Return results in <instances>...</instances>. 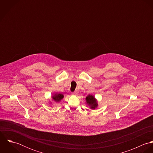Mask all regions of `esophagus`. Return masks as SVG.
<instances>
[{
    "label": "esophagus",
    "mask_w": 153,
    "mask_h": 153,
    "mask_svg": "<svg viewBox=\"0 0 153 153\" xmlns=\"http://www.w3.org/2000/svg\"><path fill=\"white\" fill-rule=\"evenodd\" d=\"M78 91H75V92H72V95H76L78 94Z\"/></svg>",
    "instance_id": "esophagus-1"
}]
</instances>
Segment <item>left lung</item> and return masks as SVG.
I'll return each mask as SVG.
<instances>
[{
	"instance_id": "obj_1",
	"label": "left lung",
	"mask_w": 153,
	"mask_h": 153,
	"mask_svg": "<svg viewBox=\"0 0 153 153\" xmlns=\"http://www.w3.org/2000/svg\"><path fill=\"white\" fill-rule=\"evenodd\" d=\"M86 104L90 107L91 109H95L98 106L97 100L94 95H88L85 98Z\"/></svg>"
}]
</instances>
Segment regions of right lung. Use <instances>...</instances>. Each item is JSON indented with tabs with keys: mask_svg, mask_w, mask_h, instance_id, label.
I'll return each instance as SVG.
<instances>
[{
	"mask_svg": "<svg viewBox=\"0 0 153 153\" xmlns=\"http://www.w3.org/2000/svg\"><path fill=\"white\" fill-rule=\"evenodd\" d=\"M64 98V95L61 94H58V93H56V94H54L52 96V99L56 102H60L62 99Z\"/></svg>",
	"mask_w": 153,
	"mask_h": 153,
	"instance_id": "add662e5",
	"label": "right lung"
}]
</instances>
